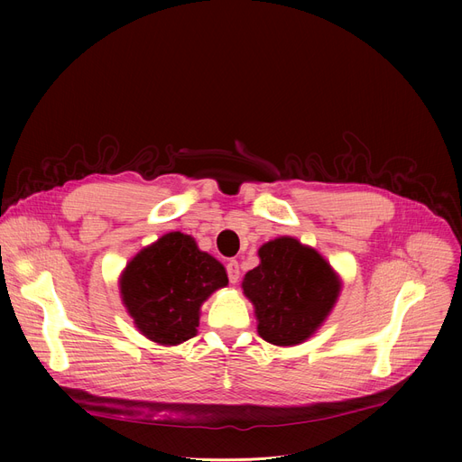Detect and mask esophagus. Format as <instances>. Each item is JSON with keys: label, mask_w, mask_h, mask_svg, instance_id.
I'll return each instance as SVG.
<instances>
[{"label": "esophagus", "mask_w": 462, "mask_h": 462, "mask_svg": "<svg viewBox=\"0 0 462 462\" xmlns=\"http://www.w3.org/2000/svg\"><path fill=\"white\" fill-rule=\"evenodd\" d=\"M226 273H228V279H230L232 284H236V282L239 281L241 272H239V263H237L236 260H230V262L226 263Z\"/></svg>", "instance_id": "34e87169"}]
</instances>
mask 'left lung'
I'll return each mask as SVG.
<instances>
[{"instance_id":"left-lung-1","label":"left lung","mask_w":462,"mask_h":462,"mask_svg":"<svg viewBox=\"0 0 462 462\" xmlns=\"http://www.w3.org/2000/svg\"><path fill=\"white\" fill-rule=\"evenodd\" d=\"M258 256L241 282L254 305L258 335L277 346L307 341L331 312L341 279L319 251L288 236L263 244Z\"/></svg>"}]
</instances>
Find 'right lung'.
<instances>
[{"label":"right lung","mask_w":462,"mask_h":462,"mask_svg":"<svg viewBox=\"0 0 462 462\" xmlns=\"http://www.w3.org/2000/svg\"><path fill=\"white\" fill-rule=\"evenodd\" d=\"M228 284L223 263L197 241L170 232L142 249L119 277V292L138 331L162 346L197 335L200 307Z\"/></svg>","instance_id":"obj_1"}]
</instances>
